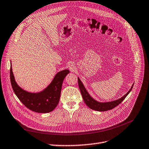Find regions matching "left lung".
Listing matches in <instances>:
<instances>
[{"mask_svg": "<svg viewBox=\"0 0 149 149\" xmlns=\"http://www.w3.org/2000/svg\"><path fill=\"white\" fill-rule=\"evenodd\" d=\"M78 85L80 89V91L82 94V97L83 98V100H84L85 103L86 105L90 108L92 109L95 110V111H106L108 110H111L113 108H114L115 107L118 106L120 103H121L123 100L126 98V97L128 95V94L130 92V91H132V89L133 88V85L132 87H131L130 90L124 95L123 97H122L121 98H119L118 100H117L116 101H113V102H107V103H100L95 101L93 100L91 96L87 92L86 89L85 87L83 86L82 83L81 82V80L79 78H78Z\"/></svg>", "mask_w": 149, "mask_h": 149, "instance_id": "8db88e82", "label": "left lung"}]
</instances>
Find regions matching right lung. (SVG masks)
<instances>
[{
    "label": "right lung",
    "instance_id": "1",
    "mask_svg": "<svg viewBox=\"0 0 149 149\" xmlns=\"http://www.w3.org/2000/svg\"><path fill=\"white\" fill-rule=\"evenodd\" d=\"M10 71L11 86L17 97L26 108L39 113L49 112L56 108L60 100L63 81L70 73L68 70L60 71L45 90L40 93H32L22 90L17 85L11 65Z\"/></svg>",
    "mask_w": 149,
    "mask_h": 149
}]
</instances>
